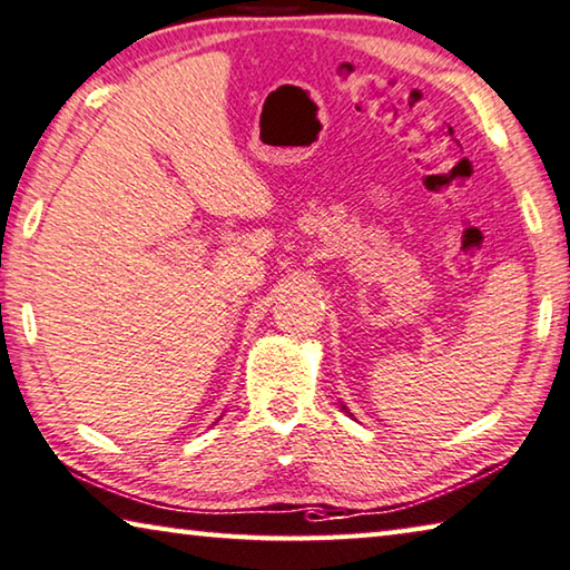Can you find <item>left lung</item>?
<instances>
[{"label":"left lung","instance_id":"8db88e82","mask_svg":"<svg viewBox=\"0 0 570 570\" xmlns=\"http://www.w3.org/2000/svg\"><path fill=\"white\" fill-rule=\"evenodd\" d=\"M342 411H345V413H350V411H347V409H345V405H342Z\"/></svg>","mask_w":570,"mask_h":570}]
</instances>
